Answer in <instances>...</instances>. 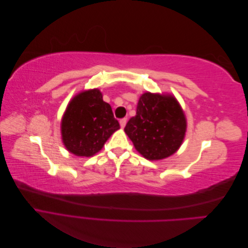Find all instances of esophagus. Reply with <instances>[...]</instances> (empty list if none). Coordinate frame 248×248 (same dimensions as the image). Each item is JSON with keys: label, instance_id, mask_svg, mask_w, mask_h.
I'll use <instances>...</instances> for the list:
<instances>
[{"label": "esophagus", "instance_id": "obj_1", "mask_svg": "<svg viewBox=\"0 0 248 248\" xmlns=\"http://www.w3.org/2000/svg\"><path fill=\"white\" fill-rule=\"evenodd\" d=\"M126 123H127V118H123L120 120V126H121V128H124Z\"/></svg>", "mask_w": 248, "mask_h": 248}]
</instances>
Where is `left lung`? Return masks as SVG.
<instances>
[{
    "mask_svg": "<svg viewBox=\"0 0 248 248\" xmlns=\"http://www.w3.org/2000/svg\"><path fill=\"white\" fill-rule=\"evenodd\" d=\"M124 131L145 158L160 160L181 146L186 118L174 96L147 92L140 97L137 115L127 122Z\"/></svg>",
    "mask_w": 248,
    "mask_h": 248,
    "instance_id": "8db88e82",
    "label": "left lung"
}]
</instances>
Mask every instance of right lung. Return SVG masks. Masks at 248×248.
Returning a JSON list of instances; mask_svg holds the SVG:
<instances>
[{
    "label": "right lung",
    "instance_id": "obj_1",
    "mask_svg": "<svg viewBox=\"0 0 248 248\" xmlns=\"http://www.w3.org/2000/svg\"><path fill=\"white\" fill-rule=\"evenodd\" d=\"M120 128L111 108L98 89L73 97L61 123L66 149L77 156L90 157L99 152L108 138Z\"/></svg>",
    "mask_w": 248,
    "mask_h": 248
}]
</instances>
